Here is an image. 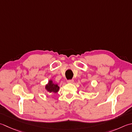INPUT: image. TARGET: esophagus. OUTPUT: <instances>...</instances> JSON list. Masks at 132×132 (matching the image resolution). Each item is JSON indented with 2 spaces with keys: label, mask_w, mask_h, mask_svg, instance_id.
I'll use <instances>...</instances> for the list:
<instances>
[{
  "label": "esophagus",
  "mask_w": 132,
  "mask_h": 132,
  "mask_svg": "<svg viewBox=\"0 0 132 132\" xmlns=\"http://www.w3.org/2000/svg\"><path fill=\"white\" fill-rule=\"evenodd\" d=\"M73 82H74V80L73 79H69V80H68V83H69V84L73 83Z\"/></svg>",
  "instance_id": "obj_1"
}]
</instances>
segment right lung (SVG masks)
<instances>
[{
  "label": "right lung",
  "mask_w": 132,
  "mask_h": 132,
  "mask_svg": "<svg viewBox=\"0 0 132 132\" xmlns=\"http://www.w3.org/2000/svg\"><path fill=\"white\" fill-rule=\"evenodd\" d=\"M46 89L50 93H57L59 89V87L58 86V85L53 83L52 81H50L48 84L46 85Z\"/></svg>",
  "instance_id": "right-lung-1"
}]
</instances>
